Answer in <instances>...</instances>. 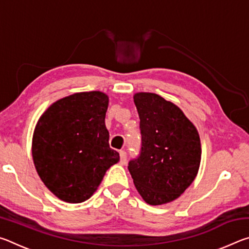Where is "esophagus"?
I'll return each mask as SVG.
<instances>
[{"label":"esophagus","mask_w":249,"mask_h":249,"mask_svg":"<svg viewBox=\"0 0 249 249\" xmlns=\"http://www.w3.org/2000/svg\"><path fill=\"white\" fill-rule=\"evenodd\" d=\"M120 157H121V163L122 165H125L126 163V160H127V155L124 150H121L120 151Z\"/></svg>","instance_id":"34e87169"}]
</instances>
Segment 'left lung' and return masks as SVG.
Returning a JSON list of instances; mask_svg holds the SVG:
<instances>
[{
  "mask_svg": "<svg viewBox=\"0 0 249 249\" xmlns=\"http://www.w3.org/2000/svg\"><path fill=\"white\" fill-rule=\"evenodd\" d=\"M134 103L141 120L142 150L129 161V174L146 203H169L187 190L199 171V133L180 107L162 96L138 92Z\"/></svg>",
  "mask_w": 249,
  "mask_h": 249,
  "instance_id": "1",
  "label": "left lung"
}]
</instances>
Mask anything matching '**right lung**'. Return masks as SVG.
Returning <instances> with one entry per match:
<instances>
[{
  "instance_id": "add662e5",
  "label": "right lung",
  "mask_w": 249,
  "mask_h": 249,
  "mask_svg": "<svg viewBox=\"0 0 249 249\" xmlns=\"http://www.w3.org/2000/svg\"><path fill=\"white\" fill-rule=\"evenodd\" d=\"M107 107L108 96L103 92H78L53 103L37 122L34 165L48 190L61 201L90 199L107 170L119 162V153L108 145Z\"/></svg>"
}]
</instances>
